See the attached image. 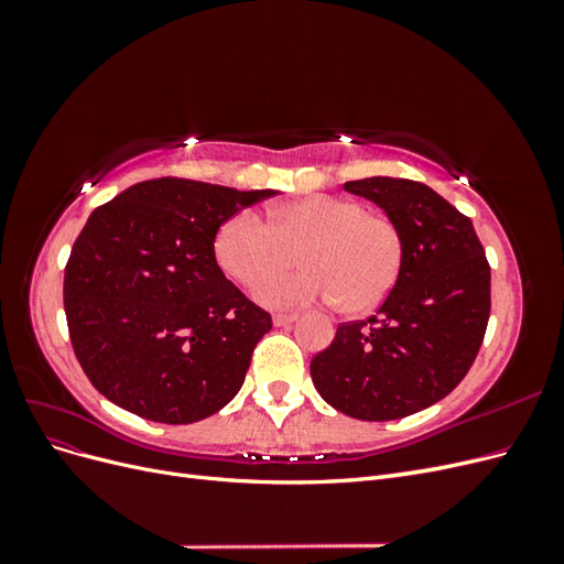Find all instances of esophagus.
I'll return each instance as SVG.
<instances>
[{
  "label": "esophagus",
  "mask_w": 564,
  "mask_h": 564,
  "mask_svg": "<svg viewBox=\"0 0 564 564\" xmlns=\"http://www.w3.org/2000/svg\"><path fill=\"white\" fill-rule=\"evenodd\" d=\"M292 322H296V315H282V313L272 315V324H275V327H286V324Z\"/></svg>",
  "instance_id": "34e87169"
}]
</instances>
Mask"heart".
<instances>
[{
  "label": "heart",
  "instance_id": "b5f03b06",
  "mask_svg": "<svg viewBox=\"0 0 564 564\" xmlns=\"http://www.w3.org/2000/svg\"><path fill=\"white\" fill-rule=\"evenodd\" d=\"M216 261L242 286L276 276L300 253L306 270L265 283L256 296L272 308L336 301L346 315H362L386 301L402 268L400 228L352 197L308 195L270 209V224L237 212L218 228Z\"/></svg>",
  "mask_w": 564,
  "mask_h": 564
}]
</instances>
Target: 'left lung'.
Instances as JSON below:
<instances>
[{
	"mask_svg": "<svg viewBox=\"0 0 564 564\" xmlns=\"http://www.w3.org/2000/svg\"><path fill=\"white\" fill-rule=\"evenodd\" d=\"M400 228V278L377 315L346 322L311 377L338 412L392 421L440 402L464 381L489 319V263L470 218L433 187L390 176L348 181Z\"/></svg>",
	"mask_w": 564,
	"mask_h": 564,
	"instance_id": "obj_1",
	"label": "left lung"
}]
</instances>
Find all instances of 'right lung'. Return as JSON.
<instances>
[{
  "label": "right lung",
  "mask_w": 564,
  "mask_h": 564,
  "mask_svg": "<svg viewBox=\"0 0 564 564\" xmlns=\"http://www.w3.org/2000/svg\"><path fill=\"white\" fill-rule=\"evenodd\" d=\"M275 191L155 178L127 187L82 228L63 303L94 388L158 423H195L240 392L272 319L216 263L218 228Z\"/></svg>",
  "instance_id": "1"
}]
</instances>
